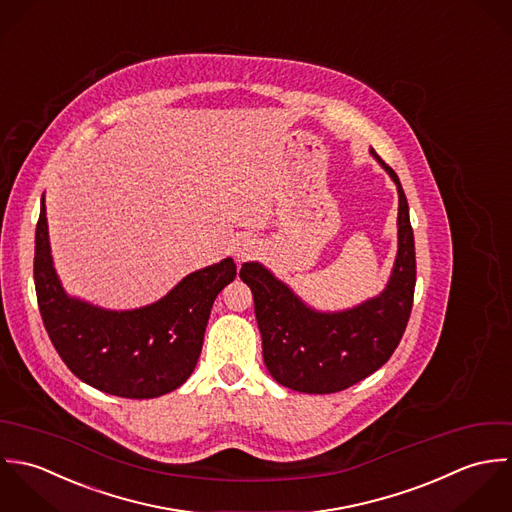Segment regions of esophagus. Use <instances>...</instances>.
Returning a JSON list of instances; mask_svg holds the SVG:
<instances>
[{"mask_svg":"<svg viewBox=\"0 0 512 512\" xmlns=\"http://www.w3.org/2000/svg\"><path fill=\"white\" fill-rule=\"evenodd\" d=\"M233 251H235V257H237L239 261H245V259L253 257L255 251H257L255 239H251V237H239L237 243H235V247H233Z\"/></svg>","mask_w":512,"mask_h":512,"instance_id":"1","label":"esophagus"}]
</instances>
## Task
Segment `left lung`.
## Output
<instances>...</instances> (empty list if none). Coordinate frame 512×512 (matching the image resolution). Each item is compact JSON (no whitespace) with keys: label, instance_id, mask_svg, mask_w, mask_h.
<instances>
[{"label":"left lung","instance_id":"left-lung-1","mask_svg":"<svg viewBox=\"0 0 512 512\" xmlns=\"http://www.w3.org/2000/svg\"><path fill=\"white\" fill-rule=\"evenodd\" d=\"M398 186V255L386 289L358 307L320 312L307 307L261 263H243L239 277L253 293L269 374L305 394L346 390L382 368L398 348L413 305L415 245L409 207L396 172L374 152Z\"/></svg>","mask_w":512,"mask_h":512}]
</instances>
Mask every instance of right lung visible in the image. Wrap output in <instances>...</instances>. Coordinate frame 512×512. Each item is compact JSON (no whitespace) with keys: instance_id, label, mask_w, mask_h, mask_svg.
Returning a JSON list of instances; mask_svg holds the SVG:
<instances>
[{"instance_id":"1","label":"right lung","mask_w":512,"mask_h":512,"mask_svg":"<svg viewBox=\"0 0 512 512\" xmlns=\"http://www.w3.org/2000/svg\"><path fill=\"white\" fill-rule=\"evenodd\" d=\"M235 275L237 267L227 257L190 273L148 307L106 310L89 305L61 287L41 198L33 259L39 312L67 368L104 394L148 400L180 388L202 354L213 301Z\"/></svg>"}]
</instances>
